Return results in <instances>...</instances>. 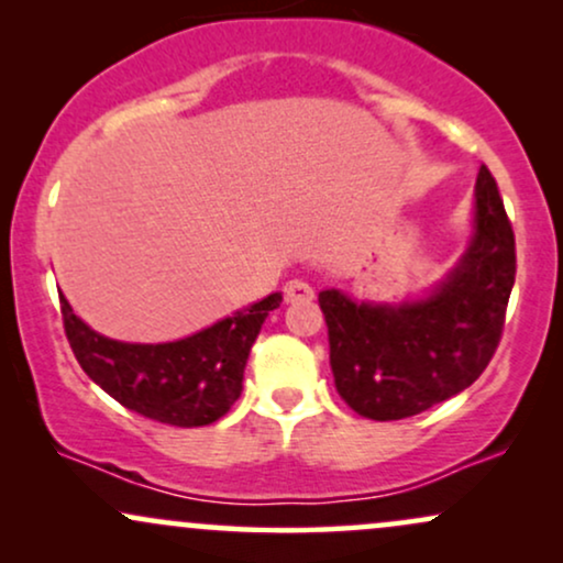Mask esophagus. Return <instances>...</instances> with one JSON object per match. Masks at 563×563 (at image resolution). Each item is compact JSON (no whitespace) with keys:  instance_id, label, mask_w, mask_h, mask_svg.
<instances>
[{"instance_id":"1","label":"esophagus","mask_w":563,"mask_h":563,"mask_svg":"<svg viewBox=\"0 0 563 563\" xmlns=\"http://www.w3.org/2000/svg\"><path fill=\"white\" fill-rule=\"evenodd\" d=\"M283 296H286L288 303H296V301L312 299L314 290H312V286H309L307 280H299V277H296V280H288L286 283V288H283Z\"/></svg>"}]
</instances>
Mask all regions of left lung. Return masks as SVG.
I'll return each instance as SVG.
<instances>
[{"mask_svg": "<svg viewBox=\"0 0 563 563\" xmlns=\"http://www.w3.org/2000/svg\"><path fill=\"white\" fill-rule=\"evenodd\" d=\"M474 222L463 260L421 301L357 303L320 290L335 389L354 412L373 421L418 416L489 365L516 280V241L487 166L476 177Z\"/></svg>", "mask_w": 563, "mask_h": 563, "instance_id": "left-lung-1", "label": "left lung"}]
</instances>
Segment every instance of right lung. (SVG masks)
Listing matches in <instances>:
<instances>
[{"instance_id": "right-lung-1", "label": "right lung", "mask_w": 563, "mask_h": 563, "mask_svg": "<svg viewBox=\"0 0 563 563\" xmlns=\"http://www.w3.org/2000/svg\"><path fill=\"white\" fill-rule=\"evenodd\" d=\"M283 296L251 303L206 331L169 344H124L81 322L60 294L63 328L89 378L151 421L192 429L219 421L243 391V371L262 322Z\"/></svg>"}]
</instances>
